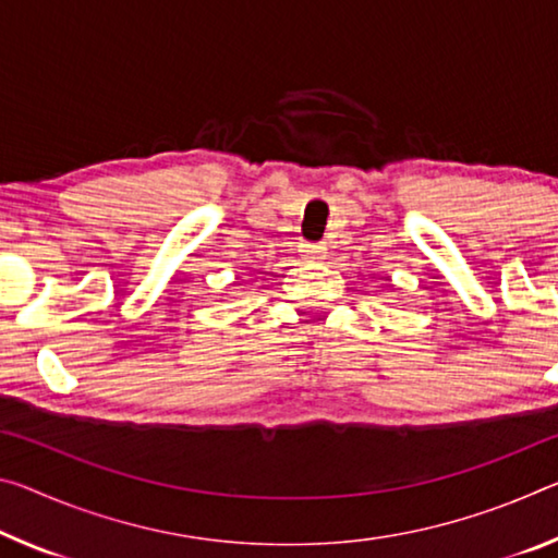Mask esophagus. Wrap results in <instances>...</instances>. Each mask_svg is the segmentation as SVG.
<instances>
[{
  "mask_svg": "<svg viewBox=\"0 0 558 558\" xmlns=\"http://www.w3.org/2000/svg\"><path fill=\"white\" fill-rule=\"evenodd\" d=\"M325 251H327V247L323 243H305V255L311 260H323Z\"/></svg>",
  "mask_w": 558,
  "mask_h": 558,
  "instance_id": "1",
  "label": "esophagus"
}]
</instances>
